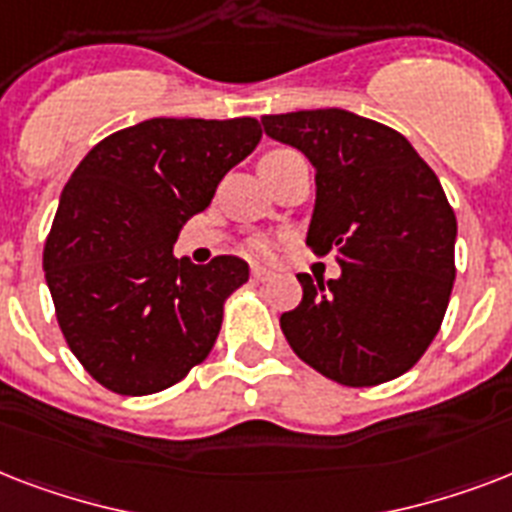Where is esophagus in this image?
I'll list each match as a JSON object with an SVG mask.
<instances>
[{"mask_svg": "<svg viewBox=\"0 0 512 512\" xmlns=\"http://www.w3.org/2000/svg\"><path fill=\"white\" fill-rule=\"evenodd\" d=\"M268 279H271V271H265V268H252V281L263 284V281Z\"/></svg>", "mask_w": 512, "mask_h": 512, "instance_id": "esophagus-1", "label": "esophagus"}]
</instances>
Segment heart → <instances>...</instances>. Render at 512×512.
Instances as JSON below:
<instances>
[{
  "label": "heart",
  "instance_id": "b5f03b06",
  "mask_svg": "<svg viewBox=\"0 0 512 512\" xmlns=\"http://www.w3.org/2000/svg\"><path fill=\"white\" fill-rule=\"evenodd\" d=\"M284 148H279V151H271V154H265V156H273V154H281ZM263 156V159H265ZM249 252L255 257H260V260H265V257H271V244L265 239H252L249 241Z\"/></svg>",
  "mask_w": 512,
  "mask_h": 512
}]
</instances>
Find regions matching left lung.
I'll use <instances>...</instances> for the list:
<instances>
[{"instance_id":"8db88e82","label":"left lung","mask_w":512,"mask_h":512,"mask_svg":"<svg viewBox=\"0 0 512 512\" xmlns=\"http://www.w3.org/2000/svg\"><path fill=\"white\" fill-rule=\"evenodd\" d=\"M263 127L316 167L305 244L342 268L297 276L303 300L281 313V332L340 385L396 380L438 335L457 276V217L436 172L401 132L342 108L263 116Z\"/></svg>"}]
</instances>
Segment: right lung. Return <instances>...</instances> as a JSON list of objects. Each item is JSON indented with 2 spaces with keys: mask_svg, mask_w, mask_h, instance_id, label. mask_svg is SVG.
Returning <instances> with one entry per match:
<instances>
[{
  "mask_svg": "<svg viewBox=\"0 0 512 512\" xmlns=\"http://www.w3.org/2000/svg\"><path fill=\"white\" fill-rule=\"evenodd\" d=\"M260 138L252 116L148 119L100 140L68 177L44 279L68 348L103 388L159 393L209 356L249 265H191L172 247Z\"/></svg>",
  "mask_w": 512,
  "mask_h": 512,
  "instance_id": "add662e5",
  "label": "right lung"
}]
</instances>
